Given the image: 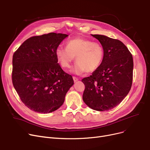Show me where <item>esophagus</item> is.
<instances>
[{"label": "esophagus", "mask_w": 150, "mask_h": 150, "mask_svg": "<svg viewBox=\"0 0 150 150\" xmlns=\"http://www.w3.org/2000/svg\"><path fill=\"white\" fill-rule=\"evenodd\" d=\"M73 80H74V82H76V81H77L78 80V78L75 77V76H73Z\"/></svg>", "instance_id": "1"}]
</instances>
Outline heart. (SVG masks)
<instances>
[{
  "label": "heart",
  "mask_w": 150,
  "mask_h": 150,
  "mask_svg": "<svg viewBox=\"0 0 150 150\" xmlns=\"http://www.w3.org/2000/svg\"><path fill=\"white\" fill-rule=\"evenodd\" d=\"M57 59L63 68L70 67L75 57L72 71L76 74L91 73L101 64L105 56L103 46L100 42L83 37L71 38L66 42V47L58 46L55 51Z\"/></svg>",
  "instance_id": "1"
}]
</instances>
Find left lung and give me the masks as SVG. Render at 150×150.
<instances>
[{
    "label": "left lung",
    "mask_w": 150,
    "mask_h": 150,
    "mask_svg": "<svg viewBox=\"0 0 150 150\" xmlns=\"http://www.w3.org/2000/svg\"><path fill=\"white\" fill-rule=\"evenodd\" d=\"M103 46L105 56L92 75L84 78L83 100L92 109L105 111L120 104L129 93L132 82L133 59L122 42L104 35H92Z\"/></svg>",
    "instance_id": "8db88e82"
}]
</instances>
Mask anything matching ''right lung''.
Here are the masks:
<instances>
[{
	"label": "right lung",
	"mask_w": 150,
	"mask_h": 150,
	"mask_svg": "<svg viewBox=\"0 0 150 150\" xmlns=\"http://www.w3.org/2000/svg\"><path fill=\"white\" fill-rule=\"evenodd\" d=\"M68 35L50 33L32 36L13 56L12 82L21 100L39 113L57 110L74 84L58 63L56 49Z\"/></svg>",
	"instance_id": "add662e5"
}]
</instances>
